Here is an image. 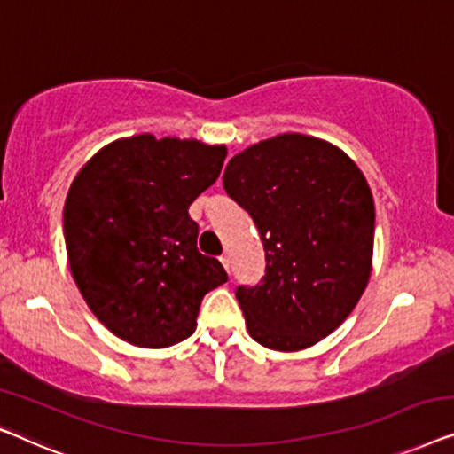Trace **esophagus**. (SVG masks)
I'll use <instances>...</instances> for the list:
<instances>
[{
  "label": "esophagus",
  "mask_w": 454,
  "mask_h": 454,
  "mask_svg": "<svg viewBox=\"0 0 454 454\" xmlns=\"http://www.w3.org/2000/svg\"><path fill=\"white\" fill-rule=\"evenodd\" d=\"M220 261H222V265H224V270L230 273V257H228V254H222Z\"/></svg>",
  "instance_id": "34e87169"
}]
</instances>
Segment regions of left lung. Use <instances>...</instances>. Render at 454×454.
Listing matches in <instances>:
<instances>
[{"label": "left lung", "instance_id": "obj_1", "mask_svg": "<svg viewBox=\"0 0 454 454\" xmlns=\"http://www.w3.org/2000/svg\"><path fill=\"white\" fill-rule=\"evenodd\" d=\"M224 189L265 248L261 284L236 288L248 333L276 352L315 346L349 317L372 271L366 176L337 145L282 133L236 154Z\"/></svg>", "mask_w": 454, "mask_h": 454}]
</instances>
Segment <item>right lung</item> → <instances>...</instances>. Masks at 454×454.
I'll return each instance as SVG.
<instances>
[{
  "instance_id": "obj_1",
  "label": "right lung",
  "mask_w": 454,
  "mask_h": 454,
  "mask_svg": "<svg viewBox=\"0 0 454 454\" xmlns=\"http://www.w3.org/2000/svg\"><path fill=\"white\" fill-rule=\"evenodd\" d=\"M226 145L152 133L98 150L63 207L67 261L88 309L137 348L193 335L203 296L228 276L197 251L189 206L220 176Z\"/></svg>"
}]
</instances>
